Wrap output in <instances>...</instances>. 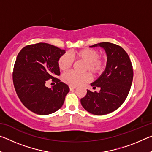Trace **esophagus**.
Listing matches in <instances>:
<instances>
[{
  "instance_id": "1",
  "label": "esophagus",
  "mask_w": 152,
  "mask_h": 152,
  "mask_svg": "<svg viewBox=\"0 0 152 152\" xmlns=\"http://www.w3.org/2000/svg\"><path fill=\"white\" fill-rule=\"evenodd\" d=\"M69 87H70V91H74V90L76 88L75 86H70Z\"/></svg>"
}]
</instances>
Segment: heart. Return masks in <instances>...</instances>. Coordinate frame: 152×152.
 I'll use <instances>...</instances> for the list:
<instances>
[{
    "mask_svg": "<svg viewBox=\"0 0 152 152\" xmlns=\"http://www.w3.org/2000/svg\"><path fill=\"white\" fill-rule=\"evenodd\" d=\"M72 56L76 61H83L84 63L82 70L88 71L93 76L101 74L106 68V59L100 57V52L94 49L86 48L75 51ZM58 64L59 68L61 71L66 72L72 66L73 60L68 53H64L58 59ZM61 79L68 85L76 87L89 82L91 76L88 73L78 74L70 72L64 74Z\"/></svg>",
    "mask_w": 152,
    "mask_h": 152,
    "instance_id": "obj_1",
    "label": "heart"
}]
</instances>
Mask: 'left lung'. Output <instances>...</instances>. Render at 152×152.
Wrapping results in <instances>:
<instances>
[{
	"label": "left lung",
	"mask_w": 152,
	"mask_h": 152,
	"mask_svg": "<svg viewBox=\"0 0 152 152\" xmlns=\"http://www.w3.org/2000/svg\"><path fill=\"white\" fill-rule=\"evenodd\" d=\"M104 48L107 55V67L101 76L91 84L93 89L87 90L86 96L80 100L84 109L96 115H103L117 110L125 101L132 86L133 71L132 61L121 46L102 42L91 46Z\"/></svg>",
	"instance_id": "1"
}]
</instances>
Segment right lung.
<instances>
[{
	"label": "right lung",
	"mask_w": 152,
	"mask_h": 152,
	"mask_svg": "<svg viewBox=\"0 0 152 152\" xmlns=\"http://www.w3.org/2000/svg\"><path fill=\"white\" fill-rule=\"evenodd\" d=\"M65 50L46 43L28 45L20 51L15 61L12 80L20 101L36 114L45 115L62 107L68 86L60 79L58 59ZM51 79L56 84L51 89L45 85Z\"/></svg>",
	"instance_id": "obj_1"
}]
</instances>
